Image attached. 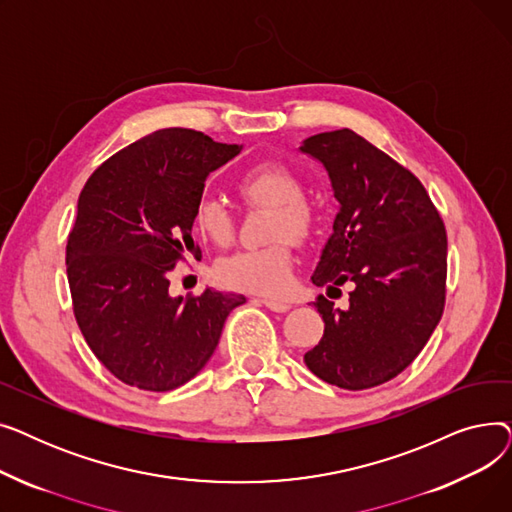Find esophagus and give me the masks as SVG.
Wrapping results in <instances>:
<instances>
[{"instance_id":"obj_1","label":"esophagus","mask_w":512,"mask_h":512,"mask_svg":"<svg viewBox=\"0 0 512 512\" xmlns=\"http://www.w3.org/2000/svg\"><path fill=\"white\" fill-rule=\"evenodd\" d=\"M261 303H263L267 309H272V311H276V313H286V311L290 309V303H286V301H276V299H261Z\"/></svg>"}]
</instances>
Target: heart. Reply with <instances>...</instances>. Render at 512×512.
Wrapping results in <instances>:
<instances>
[{
  "instance_id": "1",
  "label": "heart",
  "mask_w": 512,
  "mask_h": 512,
  "mask_svg": "<svg viewBox=\"0 0 512 512\" xmlns=\"http://www.w3.org/2000/svg\"><path fill=\"white\" fill-rule=\"evenodd\" d=\"M236 193L249 205L272 207L267 236L276 242L220 259L215 274L230 288L259 294H282L290 286L294 267L290 238L305 240L315 226L313 207L301 199L303 182L290 168L276 164V161H263L236 178ZM193 224L205 240H211L215 245H226L234 234L230 211L220 199L209 195L197 199Z\"/></svg>"
}]
</instances>
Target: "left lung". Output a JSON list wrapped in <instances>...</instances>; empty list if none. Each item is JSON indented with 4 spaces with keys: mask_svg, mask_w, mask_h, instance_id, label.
I'll return each mask as SVG.
<instances>
[{
    "mask_svg": "<svg viewBox=\"0 0 512 512\" xmlns=\"http://www.w3.org/2000/svg\"><path fill=\"white\" fill-rule=\"evenodd\" d=\"M301 151L326 168L338 201L311 280L353 286L346 309L317 299L326 328L305 363L344 390L380 386L415 361L442 317L444 224L423 184L351 128L313 134Z\"/></svg>",
    "mask_w": 512,
    "mask_h": 512,
    "instance_id": "8db88e82",
    "label": "left lung"
}]
</instances>
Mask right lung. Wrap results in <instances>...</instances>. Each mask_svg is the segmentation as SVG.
<instances>
[{
    "mask_svg": "<svg viewBox=\"0 0 512 512\" xmlns=\"http://www.w3.org/2000/svg\"><path fill=\"white\" fill-rule=\"evenodd\" d=\"M242 147L191 128L155 130L112 155L78 197L66 272L76 324L128 386L174 390L205 367L242 294L170 297L168 274L201 257L193 209L207 176Z\"/></svg>",
    "mask_w": 512,
    "mask_h": 512,
    "instance_id": "obj_1",
    "label": "right lung"
}]
</instances>
